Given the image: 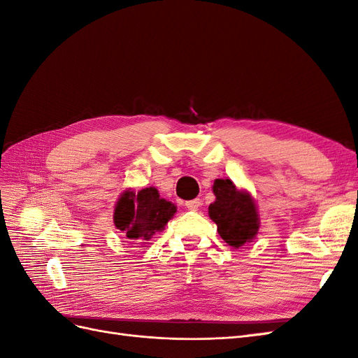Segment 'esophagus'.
Returning a JSON list of instances; mask_svg holds the SVG:
<instances>
[{
  "instance_id": "esophagus-1",
  "label": "esophagus",
  "mask_w": 358,
  "mask_h": 358,
  "mask_svg": "<svg viewBox=\"0 0 358 358\" xmlns=\"http://www.w3.org/2000/svg\"><path fill=\"white\" fill-rule=\"evenodd\" d=\"M185 206H187V209H188V210H199V209H200V206H201V200H199V199H196V200H189V201H187V203H185Z\"/></svg>"
}]
</instances>
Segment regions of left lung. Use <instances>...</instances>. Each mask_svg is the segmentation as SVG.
<instances>
[{
	"mask_svg": "<svg viewBox=\"0 0 358 358\" xmlns=\"http://www.w3.org/2000/svg\"><path fill=\"white\" fill-rule=\"evenodd\" d=\"M213 194L216 200L209 206V216L218 225L220 236L233 248L251 242L259 227L251 196L237 189L230 179H216Z\"/></svg>",
	"mask_w": 358,
	"mask_h": 358,
	"instance_id": "left-lung-1",
	"label": "left lung"
}]
</instances>
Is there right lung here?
I'll return each instance as SVG.
<instances>
[{"mask_svg":"<svg viewBox=\"0 0 358 358\" xmlns=\"http://www.w3.org/2000/svg\"><path fill=\"white\" fill-rule=\"evenodd\" d=\"M176 213V206L161 199L155 188L125 191L117 200L113 221L131 241H148Z\"/></svg>","mask_w":358,"mask_h":358,"instance_id":"right-lung-1","label":"right lung"}]
</instances>
